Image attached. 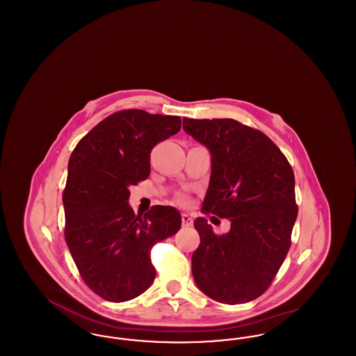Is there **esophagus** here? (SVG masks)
I'll use <instances>...</instances> for the list:
<instances>
[{
	"instance_id": "obj_1",
	"label": "esophagus",
	"mask_w": 356,
	"mask_h": 356,
	"mask_svg": "<svg viewBox=\"0 0 356 356\" xmlns=\"http://www.w3.org/2000/svg\"><path fill=\"white\" fill-rule=\"evenodd\" d=\"M181 222H183V227H192V224H193V219L188 215V213H183L181 215Z\"/></svg>"
}]
</instances>
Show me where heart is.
<instances>
[{
    "instance_id": "b5f03b06",
    "label": "heart",
    "mask_w": 356,
    "mask_h": 356,
    "mask_svg": "<svg viewBox=\"0 0 356 356\" xmlns=\"http://www.w3.org/2000/svg\"><path fill=\"white\" fill-rule=\"evenodd\" d=\"M179 200H180V202H181V203H184V202H186V199H184V197H183V196H181V197H180V199H179Z\"/></svg>"
}]
</instances>
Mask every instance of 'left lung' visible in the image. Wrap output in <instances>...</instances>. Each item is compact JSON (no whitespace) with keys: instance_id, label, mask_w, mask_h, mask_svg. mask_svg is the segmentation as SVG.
<instances>
[{"instance_id":"obj_1","label":"left lung","mask_w":356,"mask_h":356,"mask_svg":"<svg viewBox=\"0 0 356 356\" xmlns=\"http://www.w3.org/2000/svg\"><path fill=\"white\" fill-rule=\"evenodd\" d=\"M183 128L211 153L203 212L231 221L221 236L204 218L193 222L200 235L193 279L216 302H251L270 287L291 245L293 170L267 136L236 120L183 119Z\"/></svg>"}]
</instances>
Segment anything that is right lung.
Listing matches in <instances>:
<instances>
[{"label": "right lung", "instance_id": "1", "mask_svg": "<svg viewBox=\"0 0 356 356\" xmlns=\"http://www.w3.org/2000/svg\"><path fill=\"white\" fill-rule=\"evenodd\" d=\"M180 128L179 116L121 111L99 122L70 154L65 240L86 286L105 300L127 302L151 287L153 245L181 227L173 207L154 205L140 216L128 203L129 188L151 173L153 147Z\"/></svg>", "mask_w": 356, "mask_h": 356}]
</instances>
